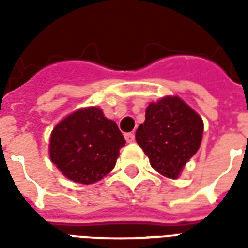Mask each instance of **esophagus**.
Segmentation results:
<instances>
[{
	"label": "esophagus",
	"instance_id": "esophagus-1",
	"mask_svg": "<svg viewBox=\"0 0 248 248\" xmlns=\"http://www.w3.org/2000/svg\"><path fill=\"white\" fill-rule=\"evenodd\" d=\"M124 140L127 143H133L135 140V135L133 133H127V134H124Z\"/></svg>",
	"mask_w": 248,
	"mask_h": 248
}]
</instances>
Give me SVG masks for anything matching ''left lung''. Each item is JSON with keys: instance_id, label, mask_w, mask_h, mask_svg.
I'll return each mask as SVG.
<instances>
[{"instance_id": "8db88e82", "label": "left lung", "mask_w": 248, "mask_h": 248, "mask_svg": "<svg viewBox=\"0 0 248 248\" xmlns=\"http://www.w3.org/2000/svg\"><path fill=\"white\" fill-rule=\"evenodd\" d=\"M203 119L182 98L166 95L149 103L146 119L135 133L137 143L161 175L178 179L183 167L199 150Z\"/></svg>"}]
</instances>
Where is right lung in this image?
I'll return each mask as SVG.
<instances>
[{"mask_svg":"<svg viewBox=\"0 0 248 248\" xmlns=\"http://www.w3.org/2000/svg\"><path fill=\"white\" fill-rule=\"evenodd\" d=\"M126 140L117 124L97 106L78 108L54 126L51 162L73 182L92 185L111 171Z\"/></svg>","mask_w":248,"mask_h":248,"instance_id":"1","label":"right lung"}]
</instances>
